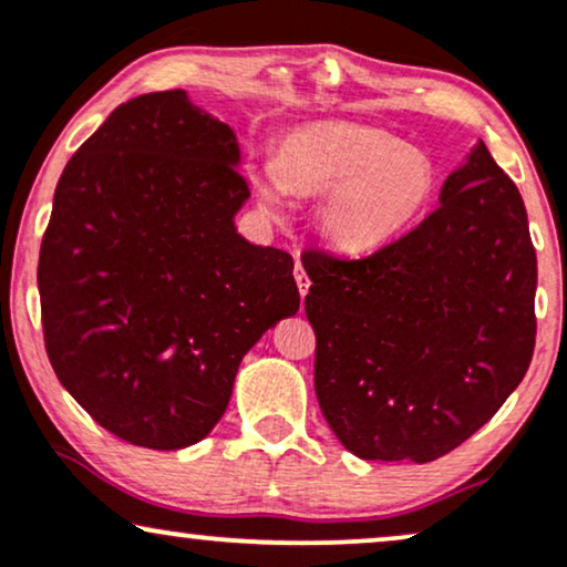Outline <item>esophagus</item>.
I'll list each match as a JSON object with an SVG mask.
<instances>
[{"mask_svg":"<svg viewBox=\"0 0 567 567\" xmlns=\"http://www.w3.org/2000/svg\"><path fill=\"white\" fill-rule=\"evenodd\" d=\"M296 282H298V290H300V296L306 298L308 288H311V279H308V275H306V269H303V264H300V259L296 261Z\"/></svg>","mask_w":567,"mask_h":567,"instance_id":"34e87169","label":"esophagus"}]
</instances>
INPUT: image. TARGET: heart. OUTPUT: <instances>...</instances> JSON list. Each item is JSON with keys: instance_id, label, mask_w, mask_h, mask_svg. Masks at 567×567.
Here are the masks:
<instances>
[{"instance_id": "heart-1", "label": "heart", "mask_w": 567, "mask_h": 567, "mask_svg": "<svg viewBox=\"0 0 567 567\" xmlns=\"http://www.w3.org/2000/svg\"><path fill=\"white\" fill-rule=\"evenodd\" d=\"M435 188L427 153L391 132L347 121L298 126L259 176L269 213H282L288 192H329L319 228L342 254H371L402 236L433 205Z\"/></svg>"}]
</instances>
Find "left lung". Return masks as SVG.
Returning <instances> with one entry per match:
<instances>
[{"label":"left lung","instance_id":"obj_1","mask_svg":"<svg viewBox=\"0 0 567 567\" xmlns=\"http://www.w3.org/2000/svg\"><path fill=\"white\" fill-rule=\"evenodd\" d=\"M303 267L316 396L354 456L435 462L529 371L537 254L524 199L485 142L406 236L352 261L306 251Z\"/></svg>","mask_w":567,"mask_h":567}]
</instances>
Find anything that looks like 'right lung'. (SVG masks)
I'll return each instance as SVG.
<instances>
[{
    "instance_id": "1",
    "label": "right lung",
    "mask_w": 567,
    "mask_h": 567,
    "mask_svg": "<svg viewBox=\"0 0 567 567\" xmlns=\"http://www.w3.org/2000/svg\"><path fill=\"white\" fill-rule=\"evenodd\" d=\"M238 163L230 126L165 90L121 103L56 184L43 342L62 386L132 446L209 435L244 354L300 308L292 256L238 236Z\"/></svg>"
}]
</instances>
